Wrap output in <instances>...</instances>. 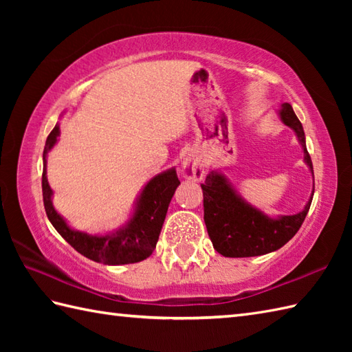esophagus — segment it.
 Listing matches in <instances>:
<instances>
[{
    "mask_svg": "<svg viewBox=\"0 0 352 352\" xmlns=\"http://www.w3.org/2000/svg\"><path fill=\"white\" fill-rule=\"evenodd\" d=\"M183 177L192 182H201L204 177V164L198 157H188L183 163Z\"/></svg>",
    "mask_w": 352,
    "mask_h": 352,
    "instance_id": "obj_1",
    "label": "esophagus"
}]
</instances>
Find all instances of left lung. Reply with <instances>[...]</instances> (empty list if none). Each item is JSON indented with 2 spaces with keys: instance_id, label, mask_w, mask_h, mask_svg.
Instances as JSON below:
<instances>
[{
  "instance_id": "obj_1",
  "label": "left lung",
  "mask_w": 352,
  "mask_h": 352,
  "mask_svg": "<svg viewBox=\"0 0 352 352\" xmlns=\"http://www.w3.org/2000/svg\"><path fill=\"white\" fill-rule=\"evenodd\" d=\"M283 122L294 129L304 149V160L313 172L310 154L305 148L304 129L289 102L280 110ZM204 195V222L213 248L223 257H254L280 250L301 228L311 199L302 212L271 219L246 204L218 172H210L201 184ZM315 192V190H313Z\"/></svg>"
}]
</instances>
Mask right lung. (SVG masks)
<instances>
[{
	"label": "right lung",
	"instance_id": "add662e5",
	"mask_svg": "<svg viewBox=\"0 0 352 352\" xmlns=\"http://www.w3.org/2000/svg\"><path fill=\"white\" fill-rule=\"evenodd\" d=\"M58 136V125L48 134L43 148V172H42V193L43 206L50 222L58 234L68 242L81 256L91 258L96 263L104 265H129L145 260L153 254L155 243L159 241L164 218L175 189L180 184L175 169H169L159 174L149 182L142 190L129 226L113 234L87 236L86 233L71 230L63 218L58 214L51 203L52 190L47 180V155L54 146Z\"/></svg>",
	"mask_w": 352,
	"mask_h": 352
}]
</instances>
